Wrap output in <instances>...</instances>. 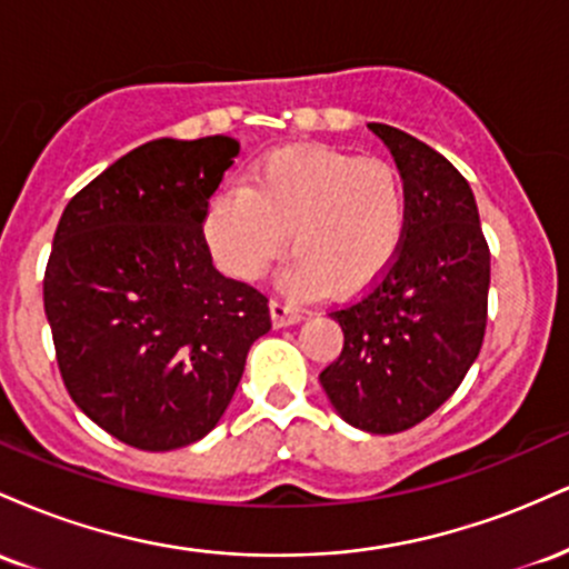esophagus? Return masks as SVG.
Wrapping results in <instances>:
<instances>
[{
	"label": "esophagus",
	"mask_w": 569,
	"mask_h": 569,
	"mask_svg": "<svg viewBox=\"0 0 569 569\" xmlns=\"http://www.w3.org/2000/svg\"><path fill=\"white\" fill-rule=\"evenodd\" d=\"M270 316H272V323L278 326V329H283V326H293L302 321V310L299 307H293L289 302H280V299H276V302H270Z\"/></svg>",
	"instance_id": "obj_1"
}]
</instances>
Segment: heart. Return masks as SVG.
I'll return each instance as SVG.
<instances>
[{
	"label": "heart",
	"mask_w": 569,
	"mask_h": 569,
	"mask_svg": "<svg viewBox=\"0 0 569 569\" xmlns=\"http://www.w3.org/2000/svg\"><path fill=\"white\" fill-rule=\"evenodd\" d=\"M407 230L409 192L398 168L323 143L267 152L246 187L213 194L202 219L208 246L230 276H262L291 234V289L337 297L375 286Z\"/></svg>",
	"instance_id": "b5f03b06"
}]
</instances>
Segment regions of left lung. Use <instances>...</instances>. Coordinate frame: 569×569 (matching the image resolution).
<instances>
[{
	"mask_svg": "<svg viewBox=\"0 0 569 569\" xmlns=\"http://www.w3.org/2000/svg\"><path fill=\"white\" fill-rule=\"evenodd\" d=\"M409 192V230L390 270L331 312L345 345L321 371L331 407L367 433H401L447 401L487 329L489 246L476 198L443 154L403 130L369 122Z\"/></svg>",
	"mask_w": 569,
	"mask_h": 569,
	"instance_id": "obj_1",
	"label": "left lung"
}]
</instances>
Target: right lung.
<instances>
[{
	"label": "right lung",
	"mask_w": 569,
	"mask_h": 569,
	"mask_svg": "<svg viewBox=\"0 0 569 569\" xmlns=\"http://www.w3.org/2000/svg\"><path fill=\"white\" fill-rule=\"evenodd\" d=\"M240 143L158 139L80 189L58 221L44 316L71 401L114 439L168 452L211 433L267 297L213 267L202 219Z\"/></svg>",
	"instance_id": "1"
}]
</instances>
